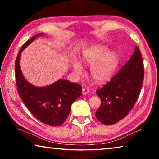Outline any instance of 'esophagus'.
<instances>
[{
  "mask_svg": "<svg viewBox=\"0 0 159 159\" xmlns=\"http://www.w3.org/2000/svg\"><path fill=\"white\" fill-rule=\"evenodd\" d=\"M89 93V89L88 88H83V95H87V94Z\"/></svg>",
  "mask_w": 159,
  "mask_h": 159,
  "instance_id": "obj_1",
  "label": "esophagus"
}]
</instances>
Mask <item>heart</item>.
<instances>
[{
    "instance_id": "heart-1",
    "label": "heart",
    "mask_w": 159,
    "mask_h": 159,
    "mask_svg": "<svg viewBox=\"0 0 159 159\" xmlns=\"http://www.w3.org/2000/svg\"><path fill=\"white\" fill-rule=\"evenodd\" d=\"M83 62L91 65L90 75L94 81L103 83L114 74L118 64V56L114 51H109L104 45H96L83 52ZM72 69L77 76L83 74V67L79 61H73Z\"/></svg>"
}]
</instances>
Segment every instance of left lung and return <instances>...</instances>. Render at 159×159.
<instances>
[{"instance_id": "left-lung-1", "label": "left lung", "mask_w": 159, "mask_h": 159, "mask_svg": "<svg viewBox=\"0 0 159 159\" xmlns=\"http://www.w3.org/2000/svg\"><path fill=\"white\" fill-rule=\"evenodd\" d=\"M144 79V64L138 46L118 73L105 85L96 91L101 99L97 119L112 125L123 119L134 107Z\"/></svg>"}]
</instances>
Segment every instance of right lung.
I'll use <instances>...</instances> for the list:
<instances>
[{
    "label": "right lung",
    "instance_id": "1",
    "mask_svg": "<svg viewBox=\"0 0 159 159\" xmlns=\"http://www.w3.org/2000/svg\"><path fill=\"white\" fill-rule=\"evenodd\" d=\"M43 34L35 35L20 49L15 61L16 83L19 95L38 120L50 126H60L68 117L72 103L82 95L81 85L60 79L49 85L36 87L26 80L20 68L21 53Z\"/></svg>",
    "mask_w": 159,
    "mask_h": 159
}]
</instances>
